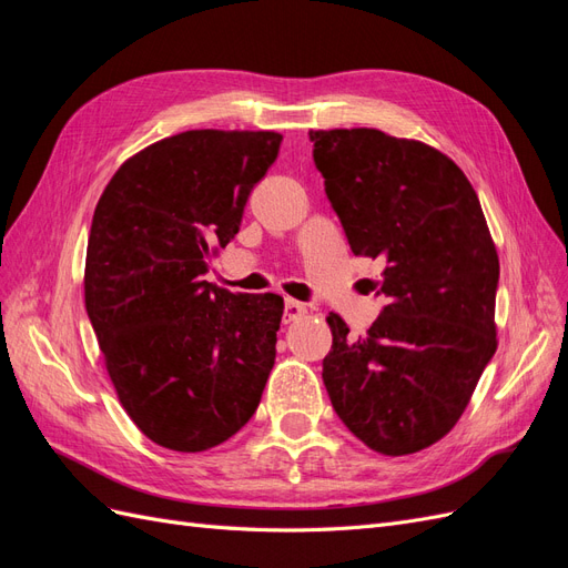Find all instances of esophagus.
Segmentation results:
<instances>
[{
	"label": "esophagus",
	"instance_id": "esophagus-1",
	"mask_svg": "<svg viewBox=\"0 0 568 568\" xmlns=\"http://www.w3.org/2000/svg\"><path fill=\"white\" fill-rule=\"evenodd\" d=\"M305 313H307V305H305V303L294 301V298H286V301H284V324L298 322Z\"/></svg>",
	"mask_w": 568,
	"mask_h": 568
}]
</instances>
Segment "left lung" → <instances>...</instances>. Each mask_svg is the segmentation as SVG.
Wrapping results in <instances>:
<instances>
[{
  "label": "left lung",
  "mask_w": 568,
  "mask_h": 568,
  "mask_svg": "<svg viewBox=\"0 0 568 568\" xmlns=\"http://www.w3.org/2000/svg\"><path fill=\"white\" fill-rule=\"evenodd\" d=\"M313 159L355 255L384 257L388 303L365 336L329 313L322 379L367 448L400 457L438 443L497 348L500 261L467 175L417 140L374 128L311 130Z\"/></svg>",
  "instance_id": "left-lung-1"
}]
</instances>
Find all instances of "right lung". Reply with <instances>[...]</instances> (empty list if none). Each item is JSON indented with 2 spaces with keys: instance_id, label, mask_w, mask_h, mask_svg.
Here are the masks:
<instances>
[{
  "instance_id": "add662e5",
  "label": "right lung",
  "mask_w": 568,
  "mask_h": 568,
  "mask_svg": "<svg viewBox=\"0 0 568 568\" xmlns=\"http://www.w3.org/2000/svg\"><path fill=\"white\" fill-rule=\"evenodd\" d=\"M272 130H189L142 149L101 194L84 305L118 400L161 448L203 453L261 403L284 298L203 280L280 153Z\"/></svg>"
}]
</instances>
